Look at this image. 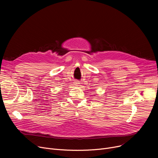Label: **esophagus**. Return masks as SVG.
<instances>
[{
    "label": "esophagus",
    "instance_id": "esophagus-1",
    "mask_svg": "<svg viewBox=\"0 0 158 158\" xmlns=\"http://www.w3.org/2000/svg\"><path fill=\"white\" fill-rule=\"evenodd\" d=\"M74 85L76 86H80L81 85V82L79 81H76L74 82Z\"/></svg>",
    "mask_w": 158,
    "mask_h": 158
}]
</instances>
